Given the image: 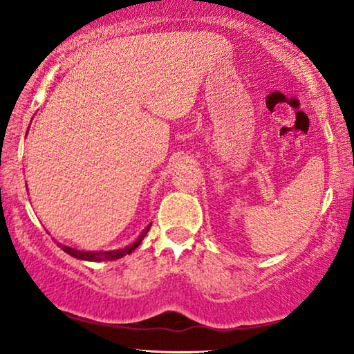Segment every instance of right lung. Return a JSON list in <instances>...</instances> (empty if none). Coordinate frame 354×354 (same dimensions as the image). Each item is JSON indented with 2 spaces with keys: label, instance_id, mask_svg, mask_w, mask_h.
Listing matches in <instances>:
<instances>
[{
  "label": "right lung",
  "instance_id": "right-lung-1",
  "mask_svg": "<svg viewBox=\"0 0 354 354\" xmlns=\"http://www.w3.org/2000/svg\"><path fill=\"white\" fill-rule=\"evenodd\" d=\"M149 227H151V224H149L147 229L142 232V235L138 236L137 241H133V243L127 246V248H120V250H114V251H80V250L71 248V246H66V245H61V243H57V245H59L67 254L74 256V258H77V259H84V261H114V259L122 258V256H125V254L132 253V251L137 248L140 243H142V240L145 239V235H147Z\"/></svg>",
  "mask_w": 354,
  "mask_h": 354
}]
</instances>
